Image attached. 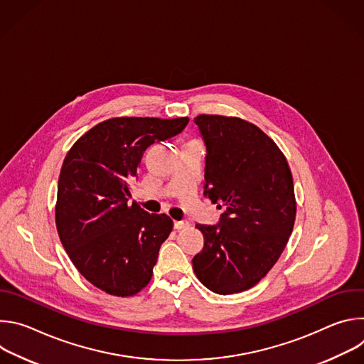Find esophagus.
Wrapping results in <instances>:
<instances>
[{
  "label": "esophagus",
  "instance_id": "esophagus-1",
  "mask_svg": "<svg viewBox=\"0 0 364 364\" xmlns=\"http://www.w3.org/2000/svg\"><path fill=\"white\" fill-rule=\"evenodd\" d=\"M190 226V223L187 220H180V222H174V229L176 230H183L187 229Z\"/></svg>",
  "mask_w": 364,
  "mask_h": 364
}]
</instances>
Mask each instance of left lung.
I'll return each mask as SVG.
<instances>
[{
  "instance_id": "8db88e82",
  "label": "left lung",
  "mask_w": 364,
  "mask_h": 364,
  "mask_svg": "<svg viewBox=\"0 0 364 364\" xmlns=\"http://www.w3.org/2000/svg\"><path fill=\"white\" fill-rule=\"evenodd\" d=\"M194 122L207 146L204 194L226 212L219 226L196 225L204 246L193 271L210 291L237 294L267 277L289 240L296 216L291 168L252 122L207 114Z\"/></svg>"
}]
</instances>
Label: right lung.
I'll return each instance as SVG.
<instances>
[{
	"mask_svg": "<svg viewBox=\"0 0 364 364\" xmlns=\"http://www.w3.org/2000/svg\"><path fill=\"white\" fill-rule=\"evenodd\" d=\"M188 117H117L99 122L68 151L58 186L56 228L76 269L100 291L132 296L152 277L173 230L166 215L128 205L144 151L180 134Z\"/></svg>",
	"mask_w": 364,
	"mask_h": 364,
	"instance_id": "add662e5",
	"label": "right lung"
}]
</instances>
